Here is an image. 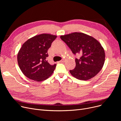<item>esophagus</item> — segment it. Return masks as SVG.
I'll return each instance as SVG.
<instances>
[{
	"label": "esophagus",
	"mask_w": 121,
	"mask_h": 121,
	"mask_svg": "<svg viewBox=\"0 0 121 121\" xmlns=\"http://www.w3.org/2000/svg\"><path fill=\"white\" fill-rule=\"evenodd\" d=\"M65 62V59H62L60 61H59V62Z\"/></svg>",
	"instance_id": "obj_1"
}]
</instances>
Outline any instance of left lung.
<instances>
[{"instance_id":"obj_1","label":"left lung","mask_w":121,"mask_h":121,"mask_svg":"<svg viewBox=\"0 0 121 121\" xmlns=\"http://www.w3.org/2000/svg\"><path fill=\"white\" fill-rule=\"evenodd\" d=\"M74 54L81 55L76 58V66L71 74L75 78L87 80L94 78L103 68L105 52L100 43L93 37L80 32H73L60 36Z\"/></svg>"}]
</instances>
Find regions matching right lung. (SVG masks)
<instances>
[{
  "label": "right lung",
  "instance_id": "obj_1",
  "mask_svg": "<svg viewBox=\"0 0 121 121\" xmlns=\"http://www.w3.org/2000/svg\"><path fill=\"white\" fill-rule=\"evenodd\" d=\"M57 36L41 34L25 42L17 53L18 65L28 78L38 82L45 80L52 74L56 64L51 65L46 58L48 50Z\"/></svg>",
  "mask_w": 121,
  "mask_h": 121
}]
</instances>
